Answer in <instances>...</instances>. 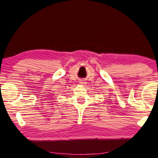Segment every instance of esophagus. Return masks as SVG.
Here are the masks:
<instances>
[{
    "mask_svg": "<svg viewBox=\"0 0 158 158\" xmlns=\"http://www.w3.org/2000/svg\"><path fill=\"white\" fill-rule=\"evenodd\" d=\"M81 83H83V82H81Z\"/></svg>",
    "mask_w": 158,
    "mask_h": 158,
    "instance_id": "1",
    "label": "esophagus"
}]
</instances>
